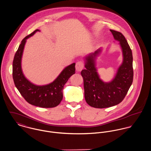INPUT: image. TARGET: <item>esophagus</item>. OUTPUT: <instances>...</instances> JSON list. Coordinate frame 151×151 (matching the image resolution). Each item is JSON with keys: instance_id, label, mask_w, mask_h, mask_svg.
Returning <instances> with one entry per match:
<instances>
[{"instance_id": "esophagus-1", "label": "esophagus", "mask_w": 151, "mask_h": 151, "mask_svg": "<svg viewBox=\"0 0 151 151\" xmlns=\"http://www.w3.org/2000/svg\"><path fill=\"white\" fill-rule=\"evenodd\" d=\"M76 69L77 71L79 72V71H81L84 68V63L82 61H78L76 63Z\"/></svg>"}]
</instances>
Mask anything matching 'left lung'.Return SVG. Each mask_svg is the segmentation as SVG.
Listing matches in <instances>:
<instances>
[{
	"mask_svg": "<svg viewBox=\"0 0 151 151\" xmlns=\"http://www.w3.org/2000/svg\"><path fill=\"white\" fill-rule=\"evenodd\" d=\"M115 40L119 41L123 56L115 78L109 83L102 82L97 72L95 59L101 51L99 49L86 58L85 68L81 71L83 78L84 97L86 102L96 108H108L120 103L126 96L133 80V55L123 35L110 29Z\"/></svg>",
	"mask_w": 151,
	"mask_h": 151,
	"instance_id": "left-lung-1",
	"label": "left lung"
}]
</instances>
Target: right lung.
<instances>
[{
    "label": "right lung",
    "mask_w": 151,
    "mask_h": 151,
    "mask_svg": "<svg viewBox=\"0 0 151 151\" xmlns=\"http://www.w3.org/2000/svg\"><path fill=\"white\" fill-rule=\"evenodd\" d=\"M39 29L24 37L17 50L13 63V78L18 90L29 104L41 108H53L63 100V90L69 78L75 73V63L65 68L52 83L37 86L31 83L24 76L21 69V58L26 40Z\"/></svg>",
    "instance_id": "obj_1"
}]
</instances>
